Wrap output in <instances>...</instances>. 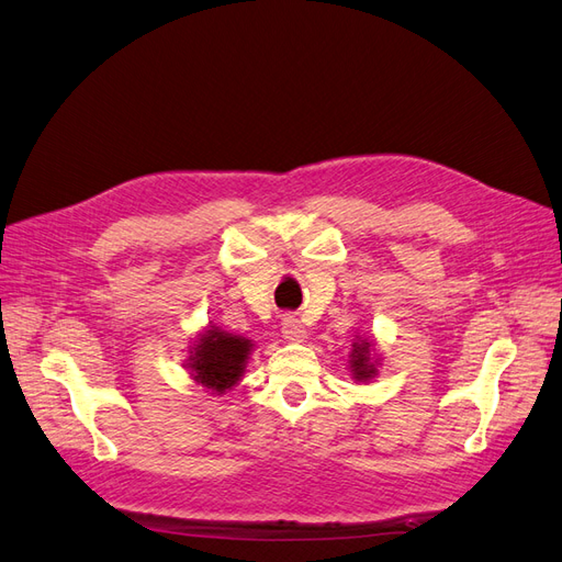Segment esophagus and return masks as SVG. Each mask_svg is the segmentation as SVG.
Returning <instances> with one entry per match:
<instances>
[{
  "instance_id": "1",
  "label": "esophagus",
  "mask_w": 562,
  "mask_h": 562,
  "mask_svg": "<svg viewBox=\"0 0 562 562\" xmlns=\"http://www.w3.org/2000/svg\"><path fill=\"white\" fill-rule=\"evenodd\" d=\"M281 333L285 339H291V342H300V339L307 335V330H304V326H302V321L291 314L281 321Z\"/></svg>"
}]
</instances>
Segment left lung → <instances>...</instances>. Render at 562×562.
Here are the masks:
<instances>
[{
  "mask_svg": "<svg viewBox=\"0 0 562 562\" xmlns=\"http://www.w3.org/2000/svg\"><path fill=\"white\" fill-rule=\"evenodd\" d=\"M368 349L370 342H361V345H353V353H351V368H353V375L359 380H368L375 368H372L370 359H368Z\"/></svg>",
  "mask_w": 562,
  "mask_h": 562,
  "instance_id": "obj_1",
  "label": "left lung"
}]
</instances>
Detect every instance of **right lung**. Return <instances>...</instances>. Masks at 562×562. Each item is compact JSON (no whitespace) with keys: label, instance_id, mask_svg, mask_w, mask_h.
Segmentation results:
<instances>
[{"label":"right lung","instance_id":"1","mask_svg":"<svg viewBox=\"0 0 562 562\" xmlns=\"http://www.w3.org/2000/svg\"><path fill=\"white\" fill-rule=\"evenodd\" d=\"M248 351L250 339L223 330H206L190 359V368L194 370L196 382L223 394L241 378Z\"/></svg>","mask_w":562,"mask_h":562}]
</instances>
